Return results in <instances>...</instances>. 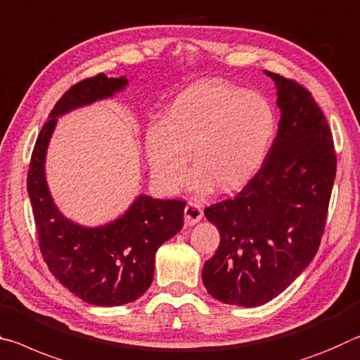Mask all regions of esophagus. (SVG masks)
I'll return each instance as SVG.
<instances>
[{"mask_svg":"<svg viewBox=\"0 0 360 360\" xmlns=\"http://www.w3.org/2000/svg\"><path fill=\"white\" fill-rule=\"evenodd\" d=\"M202 209L199 207L198 204L194 202H188L186 207H185V225L186 226H193L196 225V223L202 219Z\"/></svg>","mask_w":360,"mask_h":360,"instance_id":"obj_1","label":"esophagus"}]
</instances>
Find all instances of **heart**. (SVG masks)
<instances>
[{
  "label": "heart",
  "instance_id": "heart-1",
  "mask_svg": "<svg viewBox=\"0 0 360 360\" xmlns=\"http://www.w3.org/2000/svg\"><path fill=\"white\" fill-rule=\"evenodd\" d=\"M276 131V113L257 92L220 79L185 87L146 134V156L156 179L176 190L188 175L191 153L194 190L234 191L262 167Z\"/></svg>",
  "mask_w": 360,
  "mask_h": 360
}]
</instances>
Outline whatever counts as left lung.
Here are the masks:
<instances>
[{"instance_id": "1", "label": "left lung", "mask_w": 360, "mask_h": 360, "mask_svg": "<svg viewBox=\"0 0 360 360\" xmlns=\"http://www.w3.org/2000/svg\"><path fill=\"white\" fill-rule=\"evenodd\" d=\"M264 73L281 108L268 156L243 191L204 210L220 233L204 285L219 302L244 308L278 297L313 262L337 174L332 132L311 92Z\"/></svg>"}]
</instances>
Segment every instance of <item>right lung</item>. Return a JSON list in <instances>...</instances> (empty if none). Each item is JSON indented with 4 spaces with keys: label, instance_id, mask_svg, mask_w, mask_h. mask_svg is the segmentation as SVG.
Instances as JSON below:
<instances>
[{
    "label": "right lung",
    "instance_id": "1",
    "mask_svg": "<svg viewBox=\"0 0 360 360\" xmlns=\"http://www.w3.org/2000/svg\"><path fill=\"white\" fill-rule=\"evenodd\" d=\"M127 86L124 76L100 73L70 87L49 113L34 143L27 176L39 250L63 287L96 306L135 302L151 285L156 250L184 226L185 201L135 199L107 225L89 228L68 220L57 209L46 181L44 162L57 117L97 100L113 97Z\"/></svg>",
    "mask_w": 360,
    "mask_h": 360
}]
</instances>
